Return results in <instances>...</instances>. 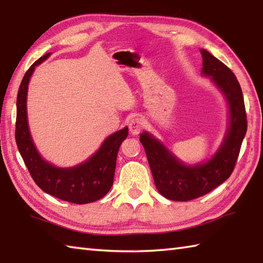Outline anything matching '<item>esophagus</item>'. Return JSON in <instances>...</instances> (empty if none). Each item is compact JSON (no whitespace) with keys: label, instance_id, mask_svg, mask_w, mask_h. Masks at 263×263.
Segmentation results:
<instances>
[{"label":"esophagus","instance_id":"1","mask_svg":"<svg viewBox=\"0 0 263 263\" xmlns=\"http://www.w3.org/2000/svg\"><path fill=\"white\" fill-rule=\"evenodd\" d=\"M144 125H145V121H144L143 118L141 117H135L130 119L129 121V132L132 135H138L139 132L143 129Z\"/></svg>","mask_w":263,"mask_h":263}]
</instances>
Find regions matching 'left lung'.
Instances as JSON below:
<instances>
[{
  "label": "left lung",
  "instance_id": "obj_1",
  "mask_svg": "<svg viewBox=\"0 0 263 263\" xmlns=\"http://www.w3.org/2000/svg\"><path fill=\"white\" fill-rule=\"evenodd\" d=\"M202 73L211 77L229 108V126L221 146L204 163L186 165L148 133L141 134L154 184L160 194L173 201H190L208 194L229 178L236 164L248 129L242 88L236 76L206 50H201Z\"/></svg>",
  "mask_w": 263,
  "mask_h": 263
}]
</instances>
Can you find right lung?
<instances>
[{"label": "right lung", "mask_w": 263, "mask_h": 263, "mask_svg": "<svg viewBox=\"0 0 263 263\" xmlns=\"http://www.w3.org/2000/svg\"><path fill=\"white\" fill-rule=\"evenodd\" d=\"M50 53L31 64L21 80L17 96L15 142L26 167L37 186L58 199L86 204L102 199L114 184L117 154L121 143L128 135V127L112 134L102 144L99 151L87 161L72 168H58L45 161L37 151L31 139L27 120V90L30 76Z\"/></svg>", "instance_id": "1"}]
</instances>
